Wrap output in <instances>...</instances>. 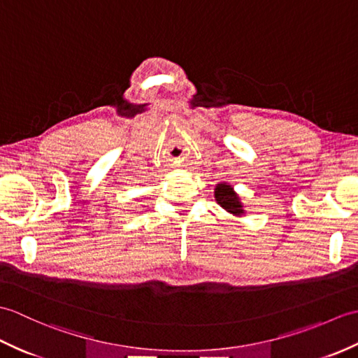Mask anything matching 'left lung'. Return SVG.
<instances>
[{"label":"left lung","instance_id":"1","mask_svg":"<svg viewBox=\"0 0 358 358\" xmlns=\"http://www.w3.org/2000/svg\"><path fill=\"white\" fill-rule=\"evenodd\" d=\"M214 196H215V201L222 206V209L227 212V214H231L235 218L246 215L245 204H243L240 195L235 192L232 185L226 183V181H222V183L215 185Z\"/></svg>","mask_w":358,"mask_h":358}]
</instances>
